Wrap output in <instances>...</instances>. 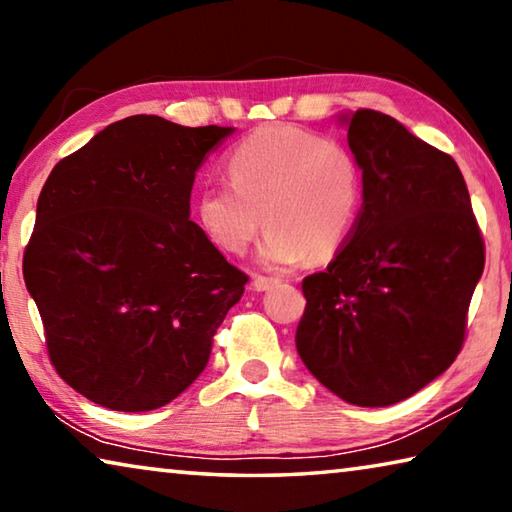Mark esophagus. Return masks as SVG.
I'll return each mask as SVG.
<instances>
[{
	"label": "esophagus",
	"instance_id": "esophagus-1",
	"mask_svg": "<svg viewBox=\"0 0 512 512\" xmlns=\"http://www.w3.org/2000/svg\"><path fill=\"white\" fill-rule=\"evenodd\" d=\"M275 284H277L275 277H264V275H255L253 277V289L255 291H268V289H273Z\"/></svg>",
	"mask_w": 512,
	"mask_h": 512
}]
</instances>
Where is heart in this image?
<instances>
[{
    "label": "heart",
    "instance_id": "heart-1",
    "mask_svg": "<svg viewBox=\"0 0 512 512\" xmlns=\"http://www.w3.org/2000/svg\"><path fill=\"white\" fill-rule=\"evenodd\" d=\"M230 183L198 189L194 216L212 244L244 255L266 221L259 262L287 268L329 259L352 235L361 171L343 144L289 124H268L225 158Z\"/></svg>",
    "mask_w": 512,
    "mask_h": 512
}]
</instances>
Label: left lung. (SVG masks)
<instances>
[{
    "label": "left lung",
    "mask_w": 512,
    "mask_h": 512,
    "mask_svg": "<svg viewBox=\"0 0 512 512\" xmlns=\"http://www.w3.org/2000/svg\"><path fill=\"white\" fill-rule=\"evenodd\" d=\"M363 205L327 271L307 275L302 363L357 406H391L452 366L485 255L458 164L377 110L343 112Z\"/></svg>",
    "instance_id": "1"
}]
</instances>
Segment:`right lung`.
<instances>
[{"instance_id": "add662e5", "label": "right lung", "mask_w": 512, "mask_h": 512, "mask_svg": "<svg viewBox=\"0 0 512 512\" xmlns=\"http://www.w3.org/2000/svg\"><path fill=\"white\" fill-rule=\"evenodd\" d=\"M232 133L133 115L51 169L24 282L56 372L94 404L160 409L207 366L248 275L189 219V198Z\"/></svg>"}]
</instances>
